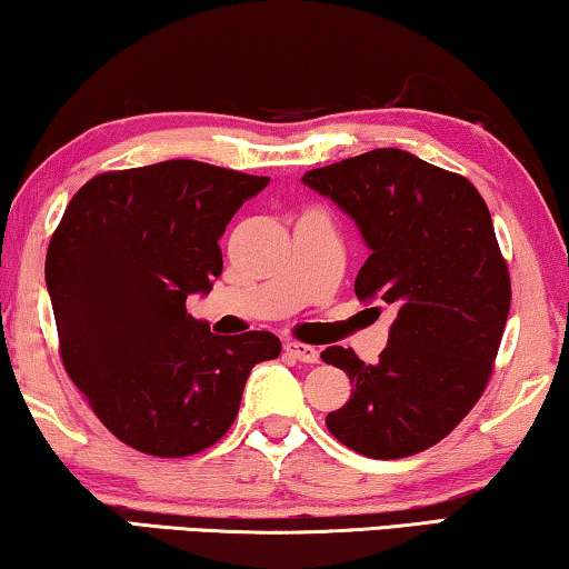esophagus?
I'll return each mask as SVG.
<instances>
[{
  "label": "esophagus",
  "instance_id": "esophagus-1",
  "mask_svg": "<svg viewBox=\"0 0 569 569\" xmlns=\"http://www.w3.org/2000/svg\"><path fill=\"white\" fill-rule=\"evenodd\" d=\"M284 351L290 353V357L298 359V361H305V365H318V361H320L318 349H316V346H310V343L287 341V343H284Z\"/></svg>",
  "mask_w": 569,
  "mask_h": 569
}]
</instances>
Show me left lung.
I'll return each mask as SVG.
<instances>
[{
	"mask_svg": "<svg viewBox=\"0 0 569 569\" xmlns=\"http://www.w3.org/2000/svg\"><path fill=\"white\" fill-rule=\"evenodd\" d=\"M302 182L331 197L369 246L353 292L395 310L380 361L331 346L351 400L326 426L372 459L418 455L475 408L488 387L510 308V274L475 184L400 148L312 169Z\"/></svg>",
	"mask_w": 569,
	"mask_h": 569,
	"instance_id": "1",
	"label": "left lung"
}]
</instances>
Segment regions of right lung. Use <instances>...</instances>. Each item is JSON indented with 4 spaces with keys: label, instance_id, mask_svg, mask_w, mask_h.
<instances>
[{
    "label": "right lung",
    "instance_id": "obj_1",
    "mask_svg": "<svg viewBox=\"0 0 569 569\" xmlns=\"http://www.w3.org/2000/svg\"><path fill=\"white\" fill-rule=\"evenodd\" d=\"M269 177L171 159L104 171L71 197L46 253L59 351L107 431L179 459L220 441L269 331L216 336L187 312L223 271L230 218Z\"/></svg>",
    "mask_w": 569,
    "mask_h": 569
}]
</instances>
